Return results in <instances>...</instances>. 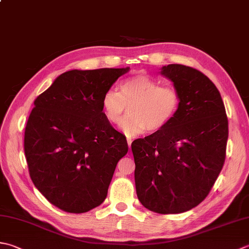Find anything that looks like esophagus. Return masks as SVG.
<instances>
[{
    "label": "esophagus",
    "mask_w": 249,
    "mask_h": 249,
    "mask_svg": "<svg viewBox=\"0 0 249 249\" xmlns=\"http://www.w3.org/2000/svg\"><path fill=\"white\" fill-rule=\"evenodd\" d=\"M131 142H133V140H131L130 138H127V144H128V148L130 149L131 147Z\"/></svg>",
    "instance_id": "obj_1"
}]
</instances>
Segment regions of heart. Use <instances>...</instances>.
Listing matches in <instances>:
<instances>
[{"instance_id":"heart-1","label":"heart","mask_w":249,"mask_h":249,"mask_svg":"<svg viewBox=\"0 0 249 249\" xmlns=\"http://www.w3.org/2000/svg\"><path fill=\"white\" fill-rule=\"evenodd\" d=\"M179 104L180 96L175 87L160 85L144 74L128 77L121 83L120 92L108 89L101 99L105 118L114 125L121 123L128 107L129 116L121 125L128 137L144 129L148 133L162 129L176 114Z\"/></svg>"}]
</instances>
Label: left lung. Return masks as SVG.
<instances>
[{
	"instance_id": "1",
	"label": "left lung",
	"mask_w": 249,
	"mask_h": 249,
	"mask_svg": "<svg viewBox=\"0 0 249 249\" xmlns=\"http://www.w3.org/2000/svg\"><path fill=\"white\" fill-rule=\"evenodd\" d=\"M180 104L169 123L133 141L135 184L140 203L158 213H180L208 196L226 160L228 118L215 84L194 68L168 65Z\"/></svg>"
}]
</instances>
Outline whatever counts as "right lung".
I'll list each match as a JSON object with an SVG mask.
<instances>
[{
    "label": "right lung",
    "instance_id": "right-lung-1",
    "mask_svg": "<svg viewBox=\"0 0 249 249\" xmlns=\"http://www.w3.org/2000/svg\"><path fill=\"white\" fill-rule=\"evenodd\" d=\"M129 68L62 73L34 100L24 130V154L34 186L61 211L82 213L108 194L126 137L101 108L105 92Z\"/></svg>",
    "mask_w": 249,
    "mask_h": 249
}]
</instances>
